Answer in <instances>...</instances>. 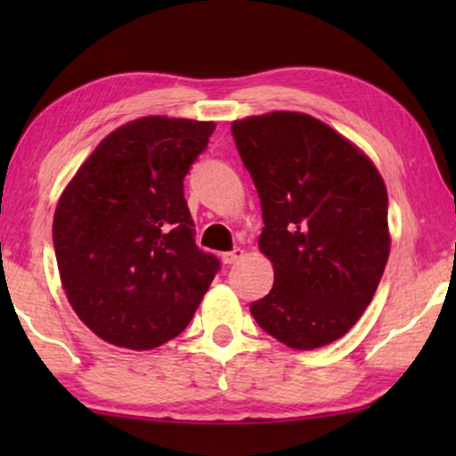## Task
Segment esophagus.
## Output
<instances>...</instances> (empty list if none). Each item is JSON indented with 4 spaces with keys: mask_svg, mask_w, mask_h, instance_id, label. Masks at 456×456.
Listing matches in <instances>:
<instances>
[{
    "mask_svg": "<svg viewBox=\"0 0 456 456\" xmlns=\"http://www.w3.org/2000/svg\"><path fill=\"white\" fill-rule=\"evenodd\" d=\"M242 257H245V251H242L240 247H236V248H232V251H228V253H222V261L226 265L236 264V261L242 259Z\"/></svg>",
    "mask_w": 456,
    "mask_h": 456,
    "instance_id": "obj_1",
    "label": "esophagus"
}]
</instances>
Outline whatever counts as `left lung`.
<instances>
[{
    "label": "left lung",
    "instance_id": "left-lung-1",
    "mask_svg": "<svg viewBox=\"0 0 456 456\" xmlns=\"http://www.w3.org/2000/svg\"><path fill=\"white\" fill-rule=\"evenodd\" d=\"M261 199V253L273 265L255 322L290 348L345 336L371 303L390 253L388 192L376 166L328 124L298 111L232 122Z\"/></svg>",
    "mask_w": 456,
    "mask_h": 456
}]
</instances>
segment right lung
I'll return each instance as SVG.
<instances>
[{"label":"right lung","instance_id":"right-lung-1","mask_svg":"<svg viewBox=\"0 0 456 456\" xmlns=\"http://www.w3.org/2000/svg\"><path fill=\"white\" fill-rule=\"evenodd\" d=\"M214 122L147 116L99 142L61 192L53 248L72 309L99 338L149 351L195 315L220 259L195 242L184 176Z\"/></svg>","mask_w":456,"mask_h":456}]
</instances>
